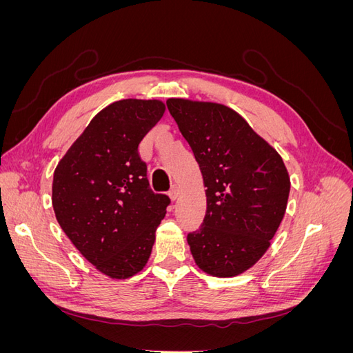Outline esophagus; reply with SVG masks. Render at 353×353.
Here are the masks:
<instances>
[{
	"instance_id": "obj_1",
	"label": "esophagus",
	"mask_w": 353,
	"mask_h": 353,
	"mask_svg": "<svg viewBox=\"0 0 353 353\" xmlns=\"http://www.w3.org/2000/svg\"><path fill=\"white\" fill-rule=\"evenodd\" d=\"M179 193H181L179 185H178V184H174L172 187H170V190H169V197L172 199V200H176L178 196H179Z\"/></svg>"
}]
</instances>
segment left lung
<instances>
[{"label": "left lung", "instance_id": "left-lung-1", "mask_svg": "<svg viewBox=\"0 0 353 353\" xmlns=\"http://www.w3.org/2000/svg\"><path fill=\"white\" fill-rule=\"evenodd\" d=\"M206 187V216L187 241L199 268L228 279L250 270L284 218L290 176L279 152L228 105L168 99Z\"/></svg>", "mask_w": 353, "mask_h": 353}]
</instances>
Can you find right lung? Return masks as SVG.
I'll return each instance as SVG.
<instances>
[{"label": "right lung", "mask_w": 353, "mask_h": 353, "mask_svg": "<svg viewBox=\"0 0 353 353\" xmlns=\"http://www.w3.org/2000/svg\"><path fill=\"white\" fill-rule=\"evenodd\" d=\"M160 100L126 99L95 114L52 176L61 230L94 268L113 280L140 272L152 254L169 197L148 187L138 145L162 119Z\"/></svg>", "instance_id": "1"}]
</instances>
